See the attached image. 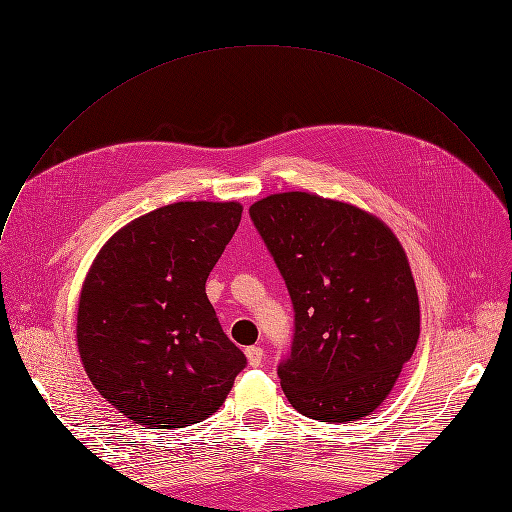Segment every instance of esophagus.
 I'll use <instances>...</instances> for the list:
<instances>
[{
	"mask_svg": "<svg viewBox=\"0 0 512 512\" xmlns=\"http://www.w3.org/2000/svg\"><path fill=\"white\" fill-rule=\"evenodd\" d=\"M245 354H247V360H249L251 366H261V362H263V348L261 346H251V348L245 350Z\"/></svg>",
	"mask_w": 512,
	"mask_h": 512,
	"instance_id": "esophagus-1",
	"label": "esophagus"
}]
</instances>
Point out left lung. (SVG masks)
<instances>
[{
	"label": "left lung",
	"instance_id": "obj_1",
	"mask_svg": "<svg viewBox=\"0 0 512 512\" xmlns=\"http://www.w3.org/2000/svg\"><path fill=\"white\" fill-rule=\"evenodd\" d=\"M294 306L278 366L296 412L354 422L391 393L420 337V302L397 236L377 216L315 193H276L249 208Z\"/></svg>",
	"mask_w": 512,
	"mask_h": 512
}]
</instances>
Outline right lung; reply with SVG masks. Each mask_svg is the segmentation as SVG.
Segmentation results:
<instances>
[{
	"instance_id": "right-lung-1",
	"label": "right lung",
	"mask_w": 512,
	"mask_h": 512,
	"mask_svg": "<svg viewBox=\"0 0 512 512\" xmlns=\"http://www.w3.org/2000/svg\"><path fill=\"white\" fill-rule=\"evenodd\" d=\"M241 214L236 201L170 203L96 255L78 304V350L96 391L135 424L210 418L245 368L206 294Z\"/></svg>"
}]
</instances>
